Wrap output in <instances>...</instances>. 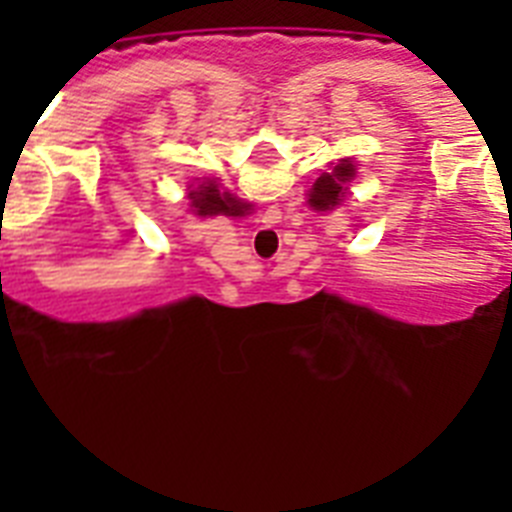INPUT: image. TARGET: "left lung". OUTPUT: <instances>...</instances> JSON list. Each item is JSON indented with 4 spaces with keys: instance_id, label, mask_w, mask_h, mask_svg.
<instances>
[{
    "instance_id": "8db88e82",
    "label": "left lung",
    "mask_w": 512,
    "mask_h": 512,
    "mask_svg": "<svg viewBox=\"0 0 512 512\" xmlns=\"http://www.w3.org/2000/svg\"><path fill=\"white\" fill-rule=\"evenodd\" d=\"M354 174V164L343 158L336 169L330 171V174H323L318 182L312 184L310 205L315 207V210H330V207H336L338 202H341L343 194H346V182L348 179H354Z\"/></svg>"
}]
</instances>
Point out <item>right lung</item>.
Returning a JSON list of instances; mask_svg holds the SVG:
<instances>
[{
    "label": "right lung",
    "mask_w": 512,
    "mask_h": 512,
    "mask_svg": "<svg viewBox=\"0 0 512 512\" xmlns=\"http://www.w3.org/2000/svg\"><path fill=\"white\" fill-rule=\"evenodd\" d=\"M189 200L192 207L197 210V215H243L248 210L246 202H238L235 197H230L228 192L220 194V189L215 184H200V189H192L189 192Z\"/></svg>",
    "instance_id": "obj_1"
}]
</instances>
